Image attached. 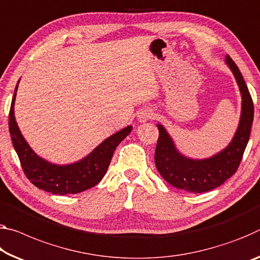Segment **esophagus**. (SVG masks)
Here are the masks:
<instances>
[{"instance_id": "obj_1", "label": "esophagus", "mask_w": 260, "mask_h": 260, "mask_svg": "<svg viewBox=\"0 0 260 260\" xmlns=\"http://www.w3.org/2000/svg\"><path fill=\"white\" fill-rule=\"evenodd\" d=\"M154 115H155L154 112H152V111H150V110H142V111H140V112H139L138 119L141 122H145L147 120H149V119L154 118Z\"/></svg>"}]
</instances>
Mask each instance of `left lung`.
I'll return each instance as SVG.
<instances>
[{
    "label": "left lung",
    "mask_w": 260,
    "mask_h": 260,
    "mask_svg": "<svg viewBox=\"0 0 260 260\" xmlns=\"http://www.w3.org/2000/svg\"><path fill=\"white\" fill-rule=\"evenodd\" d=\"M225 62L234 73L242 93V115L236 134L230 145L207 159H189L176 150L167 131L158 127V140L155 150V164L169 184L192 193L211 191L229 179L240 167L248 145L253 121V102L240 69L229 55Z\"/></svg>",
    "instance_id": "left-lung-1"
}]
</instances>
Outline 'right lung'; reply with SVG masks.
Returning <instances> with one entry per match:
<instances>
[{"instance_id":"add662e5","label":"right lung","mask_w":260,"mask_h":260,"mask_svg":"<svg viewBox=\"0 0 260 260\" xmlns=\"http://www.w3.org/2000/svg\"><path fill=\"white\" fill-rule=\"evenodd\" d=\"M16 85L9 112V132L17 152L20 166L26 178L38 188L53 194H75L94 186L108 171L113 152L123 139L131 133L132 126L126 127L103 141L91 154L80 162L69 166H55L37 156L20 134L14 115Z\"/></svg>"}]
</instances>
